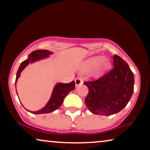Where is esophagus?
Wrapping results in <instances>:
<instances>
[{"mask_svg":"<svg viewBox=\"0 0 150 150\" xmlns=\"http://www.w3.org/2000/svg\"><path fill=\"white\" fill-rule=\"evenodd\" d=\"M75 85L76 86H78V85H79L81 84H82V83H83V79H82L78 77V78H77L75 80Z\"/></svg>","mask_w":150,"mask_h":150,"instance_id":"esophagus-1","label":"esophagus"}]
</instances>
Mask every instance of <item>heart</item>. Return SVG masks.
Wrapping results in <instances>:
<instances>
[{
    "instance_id": "heart-1",
    "label": "heart",
    "mask_w": 150,
    "mask_h": 150,
    "mask_svg": "<svg viewBox=\"0 0 150 150\" xmlns=\"http://www.w3.org/2000/svg\"><path fill=\"white\" fill-rule=\"evenodd\" d=\"M105 57L102 56L95 57L88 60L87 63H86V65H87V67L88 68V69H92V68L95 67L100 64L99 67H98L97 70H96V73L97 75H100L105 73V71H106V70L108 69L109 66L108 63L105 62Z\"/></svg>"
}]
</instances>
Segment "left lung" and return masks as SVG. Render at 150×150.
I'll return each mask as SVG.
<instances>
[{
    "label": "left lung",
    "instance_id": "8db88e82",
    "mask_svg": "<svg viewBox=\"0 0 150 150\" xmlns=\"http://www.w3.org/2000/svg\"><path fill=\"white\" fill-rule=\"evenodd\" d=\"M114 67L109 73L96 81L85 82L88 93L85 105L91 112L110 116L125 107L134 92V76L125 61L113 56Z\"/></svg>",
    "mask_w": 150,
    "mask_h": 150
}]
</instances>
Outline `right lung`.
I'll use <instances>...</instances> for the list:
<instances>
[{"label": "right lung", "instance_id": "1", "mask_svg": "<svg viewBox=\"0 0 150 150\" xmlns=\"http://www.w3.org/2000/svg\"><path fill=\"white\" fill-rule=\"evenodd\" d=\"M52 54L53 53L52 52H50V51L45 50H35L34 51V52H32V53H30L28 55V59L22 62L20 65L18 69L16 81H15V85H16V82L18 81V78L20 77V73L22 71V70H23L30 63H32L37 62V61L45 59V58L49 57L50 55H52ZM75 87V83L74 81H71V82L69 83H67V84H65V83H58L55 85L50 100L47 103L44 107H43L42 108L40 109V110L37 111H30L28 110H27L32 114H34V115H40V114H47L57 110V109L62 105L63 100H64L65 96L69 94V92L74 89Z\"/></svg>", "mask_w": 150, "mask_h": 150}]
</instances>
